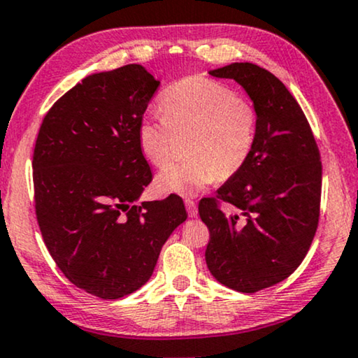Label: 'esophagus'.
<instances>
[{
	"label": "esophagus",
	"mask_w": 358,
	"mask_h": 358,
	"mask_svg": "<svg viewBox=\"0 0 358 358\" xmlns=\"http://www.w3.org/2000/svg\"><path fill=\"white\" fill-rule=\"evenodd\" d=\"M185 206H187V211H188L189 217H196L198 216V206H196V203L193 201V199H187V201H185Z\"/></svg>",
	"instance_id": "esophagus-1"
}]
</instances>
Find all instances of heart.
I'll list each match as a JSON object with an SVG mask.
<instances>
[{"label": "heart", "instance_id": "obj_1", "mask_svg": "<svg viewBox=\"0 0 358 358\" xmlns=\"http://www.w3.org/2000/svg\"><path fill=\"white\" fill-rule=\"evenodd\" d=\"M164 114L142 117L137 142L157 166L170 160L173 136L192 134L185 162H171L159 171L162 193L193 196L208 185L236 175L254 150L257 114L236 92L204 76H188L162 94Z\"/></svg>", "mask_w": 358, "mask_h": 358}]
</instances>
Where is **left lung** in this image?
Instances as JSON below:
<instances>
[{
  "instance_id": "obj_1",
  "label": "left lung",
  "mask_w": 358,
  "mask_h": 358,
  "mask_svg": "<svg viewBox=\"0 0 358 358\" xmlns=\"http://www.w3.org/2000/svg\"><path fill=\"white\" fill-rule=\"evenodd\" d=\"M236 80L257 114V139L245 165L199 201L209 229L206 265L224 287L255 293L298 268L314 239L321 204V157L296 99L273 73L249 62L209 71Z\"/></svg>"
}]
</instances>
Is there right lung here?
Wrapping results in <instances>:
<instances>
[{
    "label": "right lung",
    "mask_w": 358,
    "mask_h": 358,
    "mask_svg": "<svg viewBox=\"0 0 358 358\" xmlns=\"http://www.w3.org/2000/svg\"><path fill=\"white\" fill-rule=\"evenodd\" d=\"M160 82L142 65L85 76L45 114L36 141V216L49 254L75 287L103 299L149 282L183 199L142 201L152 171L137 127Z\"/></svg>",
    "instance_id": "obj_1"
}]
</instances>
